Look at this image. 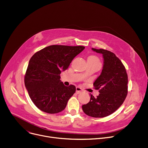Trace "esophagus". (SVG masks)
Masks as SVG:
<instances>
[{"mask_svg":"<svg viewBox=\"0 0 148 148\" xmlns=\"http://www.w3.org/2000/svg\"><path fill=\"white\" fill-rule=\"evenodd\" d=\"M83 92V89L80 87H76V93H80Z\"/></svg>","mask_w":148,"mask_h":148,"instance_id":"1","label":"esophagus"}]
</instances>
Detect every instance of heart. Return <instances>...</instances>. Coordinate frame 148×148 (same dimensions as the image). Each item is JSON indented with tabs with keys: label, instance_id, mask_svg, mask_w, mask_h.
Returning <instances> with one entry per match:
<instances>
[{
	"label": "heart",
	"instance_id": "heart-1",
	"mask_svg": "<svg viewBox=\"0 0 148 148\" xmlns=\"http://www.w3.org/2000/svg\"><path fill=\"white\" fill-rule=\"evenodd\" d=\"M88 59H92V60H95V61H97V62H99V59H98V58L96 57V56H90L88 57Z\"/></svg>",
	"mask_w": 148,
	"mask_h": 148
}]
</instances>
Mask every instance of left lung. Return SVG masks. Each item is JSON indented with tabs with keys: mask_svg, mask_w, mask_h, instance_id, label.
Instances as JSON below:
<instances>
[{
	"mask_svg": "<svg viewBox=\"0 0 148 148\" xmlns=\"http://www.w3.org/2000/svg\"><path fill=\"white\" fill-rule=\"evenodd\" d=\"M92 49L103 58L101 74L93 83L99 95L96 97L91 95L89 102L83 105L82 109L88 116L102 118L114 112L123 103L128 92V77L124 65L114 53L102 49Z\"/></svg>",
	"mask_w": 148,
	"mask_h": 148,
	"instance_id": "obj_1",
	"label": "left lung"
}]
</instances>
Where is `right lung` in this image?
<instances>
[{"instance_id":"1","label":"right lung","mask_w":148,"mask_h":148,"mask_svg":"<svg viewBox=\"0 0 148 148\" xmlns=\"http://www.w3.org/2000/svg\"><path fill=\"white\" fill-rule=\"evenodd\" d=\"M85 47L51 45L34 53L29 61L24 78L28 95L41 111L56 114L63 111L75 92L74 85L65 86L60 74Z\"/></svg>"}]
</instances>
